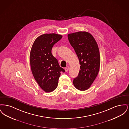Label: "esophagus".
<instances>
[{"mask_svg": "<svg viewBox=\"0 0 129 129\" xmlns=\"http://www.w3.org/2000/svg\"><path fill=\"white\" fill-rule=\"evenodd\" d=\"M69 67L68 66L67 67L65 68V72H67L68 71V70H69Z\"/></svg>", "mask_w": 129, "mask_h": 129, "instance_id": "esophagus-1", "label": "esophagus"}]
</instances>
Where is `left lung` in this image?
Returning <instances> with one entry per match:
<instances>
[{"label":"left lung","instance_id":"8db88e82","mask_svg":"<svg viewBox=\"0 0 129 129\" xmlns=\"http://www.w3.org/2000/svg\"><path fill=\"white\" fill-rule=\"evenodd\" d=\"M69 41L77 55L80 63L78 76L74 79V86L81 91L88 89L98 75L100 66L98 46L92 35L79 31L68 35Z\"/></svg>","mask_w":129,"mask_h":129}]
</instances>
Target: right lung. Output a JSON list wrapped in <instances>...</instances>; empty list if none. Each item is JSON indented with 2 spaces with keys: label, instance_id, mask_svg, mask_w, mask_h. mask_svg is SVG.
<instances>
[{
  "label": "right lung",
  "instance_id": "1",
  "mask_svg": "<svg viewBox=\"0 0 129 129\" xmlns=\"http://www.w3.org/2000/svg\"><path fill=\"white\" fill-rule=\"evenodd\" d=\"M62 37L61 35L55 33L44 34L37 37L31 49V72L37 83L45 92L55 90L61 72H65L51 52L54 45Z\"/></svg>",
  "mask_w": 129,
  "mask_h": 129
}]
</instances>
